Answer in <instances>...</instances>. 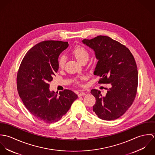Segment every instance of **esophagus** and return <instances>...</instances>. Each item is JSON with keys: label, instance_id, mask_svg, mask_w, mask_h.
<instances>
[{"label": "esophagus", "instance_id": "esophagus-1", "mask_svg": "<svg viewBox=\"0 0 155 155\" xmlns=\"http://www.w3.org/2000/svg\"><path fill=\"white\" fill-rule=\"evenodd\" d=\"M86 94H87V92H86L85 91H82V92H79V93L78 94V96H79V97H81V96L85 95Z\"/></svg>", "mask_w": 155, "mask_h": 155}]
</instances>
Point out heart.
Instances as JSON below:
<instances>
[{
	"instance_id": "1",
	"label": "heart",
	"mask_w": 155,
	"mask_h": 155,
	"mask_svg": "<svg viewBox=\"0 0 155 155\" xmlns=\"http://www.w3.org/2000/svg\"><path fill=\"white\" fill-rule=\"evenodd\" d=\"M72 54L75 57L76 60L79 62L82 63L84 61H88L89 53L88 51L83 46H78L75 47L72 51ZM66 57L64 56H61L58 61V65L60 68H63L66 63Z\"/></svg>"
}]
</instances>
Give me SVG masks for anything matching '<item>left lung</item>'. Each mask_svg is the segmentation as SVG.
Returning a JSON list of instances; mask_svg holds the SVG:
<instances>
[{
    "mask_svg": "<svg viewBox=\"0 0 155 155\" xmlns=\"http://www.w3.org/2000/svg\"><path fill=\"white\" fill-rule=\"evenodd\" d=\"M82 42L94 50L98 60L94 74L100 77L98 83L111 86L104 97L97 89L91 91L96 99L93 111L103 120L116 119L132 105L137 94L138 71L133 54L125 46L108 36Z\"/></svg>",
    "mask_w": 155,
    "mask_h": 155,
    "instance_id": "obj_1",
    "label": "left lung"
}]
</instances>
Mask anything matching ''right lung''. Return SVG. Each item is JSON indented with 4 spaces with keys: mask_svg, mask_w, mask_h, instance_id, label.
<instances>
[{
    "mask_svg": "<svg viewBox=\"0 0 155 155\" xmlns=\"http://www.w3.org/2000/svg\"><path fill=\"white\" fill-rule=\"evenodd\" d=\"M68 46L67 42L55 41L35 45L24 56L17 73V89L24 106L46 123L59 120L78 98L69 89L59 92L58 95L57 92L50 91L48 84L58 71L60 54Z\"/></svg>",
    "mask_w": 155,
    "mask_h": 155,
    "instance_id": "right-lung-1",
    "label": "right lung"
}]
</instances>
